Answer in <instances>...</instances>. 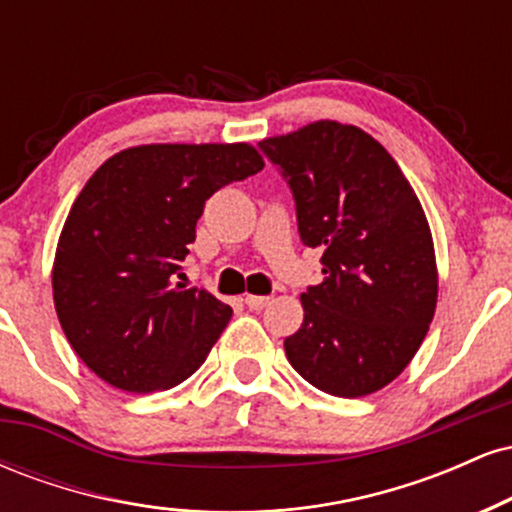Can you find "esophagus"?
Wrapping results in <instances>:
<instances>
[{
  "label": "esophagus",
  "mask_w": 512,
  "mask_h": 512,
  "mask_svg": "<svg viewBox=\"0 0 512 512\" xmlns=\"http://www.w3.org/2000/svg\"><path fill=\"white\" fill-rule=\"evenodd\" d=\"M269 303V296H245V305L250 310H262Z\"/></svg>",
  "instance_id": "34e87169"
}]
</instances>
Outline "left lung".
<instances>
[{
    "mask_svg": "<svg viewBox=\"0 0 512 512\" xmlns=\"http://www.w3.org/2000/svg\"><path fill=\"white\" fill-rule=\"evenodd\" d=\"M296 202L322 284L301 293L303 325L284 339L301 378L363 397L397 378L436 313L433 240L409 180L370 134L320 120L260 142Z\"/></svg>",
    "mask_w": 512,
    "mask_h": 512,
    "instance_id": "1",
    "label": "left lung"
}]
</instances>
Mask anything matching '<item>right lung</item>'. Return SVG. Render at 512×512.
<instances>
[{
    "mask_svg": "<svg viewBox=\"0 0 512 512\" xmlns=\"http://www.w3.org/2000/svg\"><path fill=\"white\" fill-rule=\"evenodd\" d=\"M262 168L248 144H149L91 175L64 221L52 293L69 344L98 378L146 395L207 361L233 310L173 276L207 199Z\"/></svg>",
    "mask_w": 512,
    "mask_h": 512,
    "instance_id": "add662e5",
    "label": "right lung"
}]
</instances>
